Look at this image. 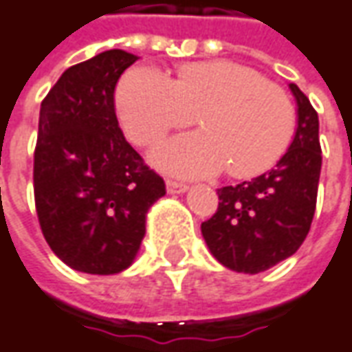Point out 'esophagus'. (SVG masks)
I'll return each mask as SVG.
<instances>
[{
    "label": "esophagus",
    "instance_id": "1",
    "mask_svg": "<svg viewBox=\"0 0 352 352\" xmlns=\"http://www.w3.org/2000/svg\"><path fill=\"white\" fill-rule=\"evenodd\" d=\"M166 190L172 195H178V193H186L188 191V186L182 184V182H174V180H166Z\"/></svg>",
    "mask_w": 352,
    "mask_h": 352
}]
</instances>
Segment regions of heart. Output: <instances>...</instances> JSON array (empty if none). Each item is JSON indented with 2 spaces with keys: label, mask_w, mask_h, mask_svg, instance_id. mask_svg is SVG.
I'll use <instances>...</instances> for the list:
<instances>
[{
  "label": "heart",
  "mask_w": 352,
  "mask_h": 352,
  "mask_svg": "<svg viewBox=\"0 0 352 352\" xmlns=\"http://www.w3.org/2000/svg\"><path fill=\"white\" fill-rule=\"evenodd\" d=\"M118 116L138 145L155 144L170 128L197 115L203 132L162 142L151 161L178 176H251L272 164L293 132L292 101L278 86L230 60L195 63L178 70L176 82L155 67L128 70L116 91Z\"/></svg>",
  "instance_id": "1"
}]
</instances>
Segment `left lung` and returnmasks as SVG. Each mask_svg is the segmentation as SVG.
<instances>
[{"label": "left lung", "instance_id": "8db88e82", "mask_svg": "<svg viewBox=\"0 0 352 352\" xmlns=\"http://www.w3.org/2000/svg\"><path fill=\"white\" fill-rule=\"evenodd\" d=\"M289 89L297 128L287 151L261 176L220 188L214 217L201 224L208 251L234 272L258 274L285 261L312 224L322 168L318 113L297 84Z\"/></svg>", "mask_w": 352, "mask_h": 352}]
</instances>
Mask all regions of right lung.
<instances>
[{"label": "right lung", "mask_w": 352, "mask_h": 352, "mask_svg": "<svg viewBox=\"0 0 352 352\" xmlns=\"http://www.w3.org/2000/svg\"><path fill=\"white\" fill-rule=\"evenodd\" d=\"M138 59L103 51L65 70L42 101L36 210L51 251L78 272L109 276L132 266L147 212L166 193L116 120V82Z\"/></svg>", "instance_id": "1"}]
</instances>
